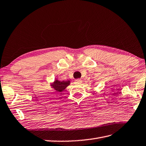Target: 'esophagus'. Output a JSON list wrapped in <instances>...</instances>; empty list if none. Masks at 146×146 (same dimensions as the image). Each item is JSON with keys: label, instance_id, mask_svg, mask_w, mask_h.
I'll return each instance as SVG.
<instances>
[{"label": "esophagus", "instance_id": "1", "mask_svg": "<svg viewBox=\"0 0 146 146\" xmlns=\"http://www.w3.org/2000/svg\"><path fill=\"white\" fill-rule=\"evenodd\" d=\"M81 83H82V80L80 79H76V80L74 81V83L76 84V85H79V84H80Z\"/></svg>", "mask_w": 146, "mask_h": 146}]
</instances>
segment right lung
<instances>
[{
    "instance_id": "obj_1",
    "label": "right lung",
    "mask_w": 146,
    "mask_h": 146,
    "mask_svg": "<svg viewBox=\"0 0 146 146\" xmlns=\"http://www.w3.org/2000/svg\"><path fill=\"white\" fill-rule=\"evenodd\" d=\"M69 83H70L69 81L60 82L58 80H55L54 85H53V87L54 88V89L56 91L61 92L69 85Z\"/></svg>"
}]
</instances>
